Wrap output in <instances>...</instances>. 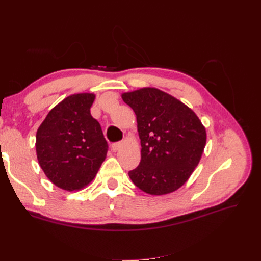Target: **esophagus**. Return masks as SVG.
Returning <instances> with one entry per match:
<instances>
[{"mask_svg":"<svg viewBox=\"0 0 261 261\" xmlns=\"http://www.w3.org/2000/svg\"><path fill=\"white\" fill-rule=\"evenodd\" d=\"M123 146V144L122 143H115V144H113L112 146H111V149H112V151H114V152H116L118 149H120L121 147Z\"/></svg>","mask_w":261,"mask_h":261,"instance_id":"34e87169","label":"esophagus"}]
</instances>
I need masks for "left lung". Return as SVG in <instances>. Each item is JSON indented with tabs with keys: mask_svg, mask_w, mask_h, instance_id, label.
Returning a JSON list of instances; mask_svg holds the SVG:
<instances>
[{
	"mask_svg": "<svg viewBox=\"0 0 261 261\" xmlns=\"http://www.w3.org/2000/svg\"><path fill=\"white\" fill-rule=\"evenodd\" d=\"M136 114L141 159L128 172L141 191L162 196L177 191L198 165L207 141L206 128L191 108L153 87L122 93Z\"/></svg>",
	"mask_w": 261,
	"mask_h": 261,
	"instance_id": "1",
	"label": "left lung"
}]
</instances>
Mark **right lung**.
Returning <instances> with one entry per match:
<instances>
[{
  "label": "right lung",
  "instance_id": "obj_1",
  "mask_svg": "<svg viewBox=\"0 0 261 261\" xmlns=\"http://www.w3.org/2000/svg\"><path fill=\"white\" fill-rule=\"evenodd\" d=\"M94 99L89 92L70 94L51 109L36 134L39 165L67 192L90 184L107 158L108 143L90 113Z\"/></svg>",
  "mask_w": 261,
  "mask_h": 261
}]
</instances>
